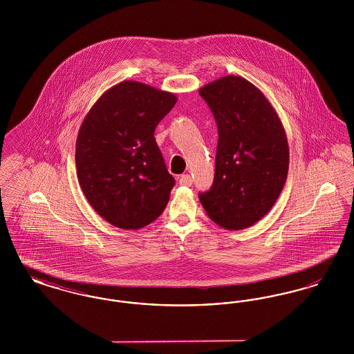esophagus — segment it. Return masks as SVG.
I'll return each mask as SVG.
<instances>
[{"instance_id":"obj_1","label":"esophagus","mask_w":354,"mask_h":354,"mask_svg":"<svg viewBox=\"0 0 354 354\" xmlns=\"http://www.w3.org/2000/svg\"><path fill=\"white\" fill-rule=\"evenodd\" d=\"M179 185H192V178L188 175V174H185V175H180L179 176Z\"/></svg>"}]
</instances>
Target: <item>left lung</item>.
I'll list each match as a JSON object with an SVG mask.
<instances>
[{"instance_id": "8db88e82", "label": "left lung", "mask_w": 354, "mask_h": 354, "mask_svg": "<svg viewBox=\"0 0 354 354\" xmlns=\"http://www.w3.org/2000/svg\"><path fill=\"white\" fill-rule=\"evenodd\" d=\"M199 94L219 134L214 185L199 199L220 227L248 228L270 212L286 185V130L266 95L241 77L219 78Z\"/></svg>"}]
</instances>
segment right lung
Wrapping results in <instances>:
<instances>
[{
	"label": "right lung",
	"instance_id": "1",
	"mask_svg": "<svg viewBox=\"0 0 354 354\" xmlns=\"http://www.w3.org/2000/svg\"><path fill=\"white\" fill-rule=\"evenodd\" d=\"M176 101L169 91L123 81L84 117L75 145L78 182L97 214L118 228L150 224L169 203L175 179L153 133Z\"/></svg>",
	"mask_w": 354,
	"mask_h": 354
}]
</instances>
